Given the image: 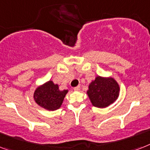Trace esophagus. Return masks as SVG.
<instances>
[{
    "label": "esophagus",
    "mask_w": 150,
    "mask_h": 150,
    "mask_svg": "<svg viewBox=\"0 0 150 150\" xmlns=\"http://www.w3.org/2000/svg\"><path fill=\"white\" fill-rule=\"evenodd\" d=\"M73 89L75 90V91H79L80 90V86H76V87H75Z\"/></svg>",
    "instance_id": "1"
}]
</instances>
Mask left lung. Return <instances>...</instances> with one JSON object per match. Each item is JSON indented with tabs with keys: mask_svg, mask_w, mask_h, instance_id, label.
I'll return each instance as SVG.
<instances>
[{
	"mask_svg": "<svg viewBox=\"0 0 150 150\" xmlns=\"http://www.w3.org/2000/svg\"><path fill=\"white\" fill-rule=\"evenodd\" d=\"M119 86L112 77L97 76L88 86L87 94L92 104L98 108H105L119 97Z\"/></svg>",
	"mask_w": 150,
	"mask_h": 150,
	"instance_id": "8db88e82",
	"label": "left lung"
}]
</instances>
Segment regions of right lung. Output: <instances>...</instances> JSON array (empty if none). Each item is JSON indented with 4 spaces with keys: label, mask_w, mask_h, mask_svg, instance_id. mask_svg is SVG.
<instances>
[{
    "label": "right lung",
    "mask_w": 150,
    "mask_h": 150,
    "mask_svg": "<svg viewBox=\"0 0 150 150\" xmlns=\"http://www.w3.org/2000/svg\"><path fill=\"white\" fill-rule=\"evenodd\" d=\"M68 90H59L57 84L48 81L40 86L34 92V98L38 105L49 111L59 109L64 100Z\"/></svg>",
    "instance_id": "obj_1"
}]
</instances>
